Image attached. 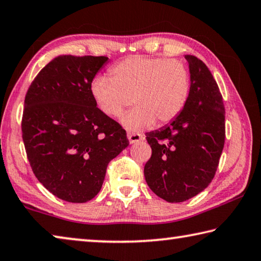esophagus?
Returning <instances> with one entry per match:
<instances>
[{"mask_svg":"<svg viewBox=\"0 0 261 261\" xmlns=\"http://www.w3.org/2000/svg\"><path fill=\"white\" fill-rule=\"evenodd\" d=\"M127 138L129 140L130 143H136V142H140V141H142L144 139V136L140 133H128Z\"/></svg>","mask_w":261,"mask_h":261,"instance_id":"esophagus-1","label":"esophagus"}]
</instances>
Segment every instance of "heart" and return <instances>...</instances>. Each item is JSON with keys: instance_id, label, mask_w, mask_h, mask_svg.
<instances>
[{"instance_id": "1", "label": "heart", "mask_w": 261, "mask_h": 261, "mask_svg": "<svg viewBox=\"0 0 261 261\" xmlns=\"http://www.w3.org/2000/svg\"><path fill=\"white\" fill-rule=\"evenodd\" d=\"M110 74V79L98 76L92 81L91 95L101 112L112 118L121 117L134 102L136 108L122 118L128 129L149 128L155 120L171 122L189 99L190 72L178 60L132 55Z\"/></svg>"}]
</instances>
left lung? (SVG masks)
<instances>
[{"mask_svg": "<svg viewBox=\"0 0 261 261\" xmlns=\"http://www.w3.org/2000/svg\"><path fill=\"white\" fill-rule=\"evenodd\" d=\"M191 91L180 114L146 134L151 157L144 165L150 190L168 202H182L214 178L225 140V112L219 85L201 60L185 55Z\"/></svg>", "mask_w": 261, "mask_h": 261, "instance_id": "obj_1", "label": "left lung"}]
</instances>
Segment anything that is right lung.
Returning <instances> with one entry per match:
<instances>
[{"label": "right lung", "instance_id": "right-lung-1", "mask_svg": "<svg viewBox=\"0 0 261 261\" xmlns=\"http://www.w3.org/2000/svg\"><path fill=\"white\" fill-rule=\"evenodd\" d=\"M108 60L60 55L25 96L22 135L30 165L50 193L68 202L95 198L109 163L129 144L126 130L91 95L92 80Z\"/></svg>", "mask_w": 261, "mask_h": 261}]
</instances>
